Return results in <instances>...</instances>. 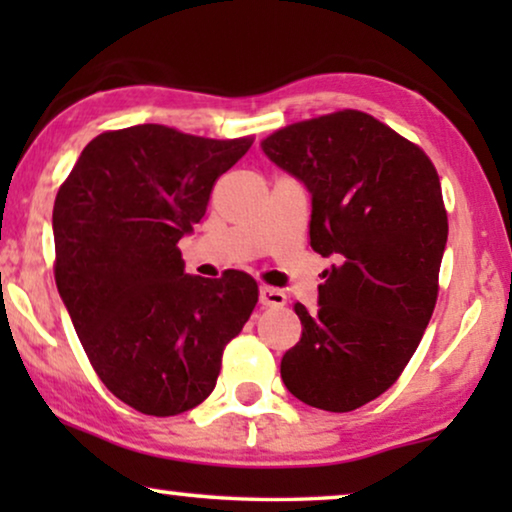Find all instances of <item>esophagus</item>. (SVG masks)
<instances>
[{"label":"esophagus","mask_w":512,"mask_h":512,"mask_svg":"<svg viewBox=\"0 0 512 512\" xmlns=\"http://www.w3.org/2000/svg\"><path fill=\"white\" fill-rule=\"evenodd\" d=\"M258 303L263 307H282L286 305V293L275 289V286H261L258 289Z\"/></svg>","instance_id":"esophagus-1"}]
</instances>
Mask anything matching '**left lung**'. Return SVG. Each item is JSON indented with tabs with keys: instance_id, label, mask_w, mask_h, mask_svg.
I'll list each match as a JSON object with an SVG mask.
<instances>
[{
	"instance_id": "1",
	"label": "left lung",
	"mask_w": 512,
	"mask_h": 512,
	"mask_svg": "<svg viewBox=\"0 0 512 512\" xmlns=\"http://www.w3.org/2000/svg\"><path fill=\"white\" fill-rule=\"evenodd\" d=\"M261 146L312 195L310 244L335 258L317 312L296 303L303 335L282 356V380L312 408L356 410L398 380L436 307L447 244L438 172L354 109L286 125Z\"/></svg>"
}]
</instances>
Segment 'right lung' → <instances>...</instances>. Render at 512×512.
I'll return each instance as SVG.
<instances>
[{
    "label": "right lung",
    "instance_id": "right-lung-1",
    "mask_svg": "<svg viewBox=\"0 0 512 512\" xmlns=\"http://www.w3.org/2000/svg\"><path fill=\"white\" fill-rule=\"evenodd\" d=\"M251 139L165 125L102 132L53 207L55 284L95 373L130 408L172 417L216 387L223 347L256 307L247 272L186 275L177 242Z\"/></svg>",
    "mask_w": 512,
    "mask_h": 512
}]
</instances>
